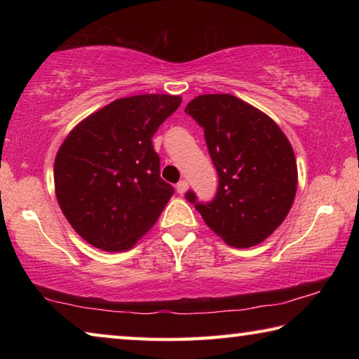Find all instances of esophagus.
<instances>
[{
    "mask_svg": "<svg viewBox=\"0 0 359 359\" xmlns=\"http://www.w3.org/2000/svg\"><path fill=\"white\" fill-rule=\"evenodd\" d=\"M175 190H177L179 194H185L188 190V182L187 180H180L177 185H175Z\"/></svg>",
    "mask_w": 359,
    "mask_h": 359,
    "instance_id": "esophagus-1",
    "label": "esophagus"
}]
</instances>
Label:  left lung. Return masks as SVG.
I'll use <instances>...</instances> for the list:
<instances>
[{"instance_id":"1","label":"left lung","mask_w":359,"mask_h":359,"mask_svg":"<svg viewBox=\"0 0 359 359\" xmlns=\"http://www.w3.org/2000/svg\"><path fill=\"white\" fill-rule=\"evenodd\" d=\"M185 112L204 128L218 174L212 203H194L208 226L236 248L258 245L287 218L297 188L293 147L274 120L238 96L201 95Z\"/></svg>"}]
</instances>
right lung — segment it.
<instances>
[{
	"instance_id": "1",
	"label": "right lung",
	"mask_w": 359,
	"mask_h": 359,
	"mask_svg": "<svg viewBox=\"0 0 359 359\" xmlns=\"http://www.w3.org/2000/svg\"><path fill=\"white\" fill-rule=\"evenodd\" d=\"M180 102L175 95L118 98L77 123L60 145L57 201L90 245L130 250L161 215L174 188L160 177L151 137Z\"/></svg>"
}]
</instances>
